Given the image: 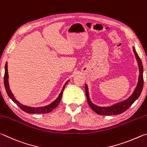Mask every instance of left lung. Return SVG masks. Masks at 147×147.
<instances>
[{"mask_svg":"<svg viewBox=\"0 0 147 147\" xmlns=\"http://www.w3.org/2000/svg\"><path fill=\"white\" fill-rule=\"evenodd\" d=\"M133 51L134 53L136 60L138 61V66H139V71H140V76L138 78V83L137 86L136 87L134 91L131 96L127 98V99L124 100L121 102H117L114 105H112L110 107H99L97 105L92 103L89 98V94H88V88L87 84H85V91H86V96L87 98V101L89 106L91 107V109L96 113V114L102 115H118L121 114V113L125 112L131 105H132L135 101L140 97V94L142 92L143 87V67L141 59L139 57L138 54L136 52L135 48L133 47Z\"/></svg>","mask_w":147,"mask_h":147,"instance_id":"left-lung-1","label":"left lung"}]
</instances>
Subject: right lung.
Instances as JSON below:
<instances>
[{
  "label": "right lung",
  "instance_id": "add662e5",
  "mask_svg": "<svg viewBox=\"0 0 147 147\" xmlns=\"http://www.w3.org/2000/svg\"><path fill=\"white\" fill-rule=\"evenodd\" d=\"M68 81H68H66V83L64 84V85L63 87V89H62L61 93L59 94V96H58L57 98L53 102H51V104L47 105V106L42 107H31L25 106V105H22V104H20L19 101H17L16 99L15 98L13 94L11 93V90H10L9 83H8V72H7V62L6 64H5L4 83V86H5V88H6V91L7 92V94L9 97V98L11 99L15 104H17V105H18V107H20V109H22L23 111H24L25 112L28 113V114H46V113H49L52 111L54 109H55V108L58 106L59 103L60 102L62 96H63V91L64 90V88H65L66 84L68 83Z\"/></svg>",
  "mask_w": 147,
  "mask_h": 147
}]
</instances>
